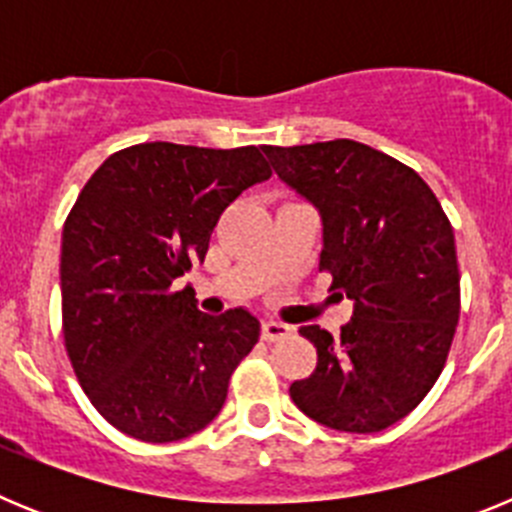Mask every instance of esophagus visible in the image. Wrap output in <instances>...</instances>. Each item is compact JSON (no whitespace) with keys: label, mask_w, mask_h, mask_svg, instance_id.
Wrapping results in <instances>:
<instances>
[{"label":"esophagus","mask_w":512,"mask_h":512,"mask_svg":"<svg viewBox=\"0 0 512 512\" xmlns=\"http://www.w3.org/2000/svg\"><path fill=\"white\" fill-rule=\"evenodd\" d=\"M289 333H292V328L284 323H277V320H266V323L261 325V338H264L266 343L282 341V338H287Z\"/></svg>","instance_id":"1"}]
</instances>
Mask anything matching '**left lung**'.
<instances>
[{
	"label": "left lung",
	"mask_w": 512,
	"mask_h": 512,
	"mask_svg": "<svg viewBox=\"0 0 512 512\" xmlns=\"http://www.w3.org/2000/svg\"><path fill=\"white\" fill-rule=\"evenodd\" d=\"M264 153L320 210V271L333 277L330 292L354 302L341 338L300 328L318 366L289 395L328 428L384 431L418 408L449 359L461 310L454 228L418 171L359 140Z\"/></svg>",
	"instance_id": "1"
}]
</instances>
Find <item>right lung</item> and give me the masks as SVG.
<instances>
[{
  "instance_id": "right-lung-1",
  "label": "right lung",
  "mask_w": 512,
  "mask_h": 512,
  "mask_svg": "<svg viewBox=\"0 0 512 512\" xmlns=\"http://www.w3.org/2000/svg\"><path fill=\"white\" fill-rule=\"evenodd\" d=\"M269 176L264 148L156 140L112 153L81 189L63 223V346L117 431L179 441L223 408L261 325L241 307L210 318L174 282L205 259L225 207Z\"/></svg>"
}]
</instances>
